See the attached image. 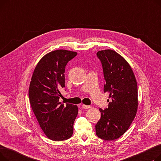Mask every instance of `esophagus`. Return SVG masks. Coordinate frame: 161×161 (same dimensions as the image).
Returning <instances> with one entry per match:
<instances>
[{"instance_id": "obj_1", "label": "esophagus", "mask_w": 161, "mask_h": 161, "mask_svg": "<svg viewBox=\"0 0 161 161\" xmlns=\"http://www.w3.org/2000/svg\"><path fill=\"white\" fill-rule=\"evenodd\" d=\"M82 108L84 109H89L90 108V106H87V105H85V104H83L82 105Z\"/></svg>"}]
</instances>
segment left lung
Segmentation results:
<instances>
[{"label": "left lung", "instance_id": "1", "mask_svg": "<svg viewBox=\"0 0 161 161\" xmlns=\"http://www.w3.org/2000/svg\"><path fill=\"white\" fill-rule=\"evenodd\" d=\"M97 55L103 69L104 92H109L112 102L107 108L99 109L101 117L95 125L96 134L101 139L114 140L128 130L136 116L137 82L129 64L115 51H99Z\"/></svg>", "mask_w": 161, "mask_h": 161}]
</instances>
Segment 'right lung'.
Segmentation results:
<instances>
[{"label":"right lung","instance_id":"add662e5","mask_svg":"<svg viewBox=\"0 0 161 161\" xmlns=\"http://www.w3.org/2000/svg\"><path fill=\"white\" fill-rule=\"evenodd\" d=\"M77 53L64 49L53 51L42 57L34 70L29 89L32 111L46 136L63 141L73 134L77 117L76 105L61 103V90L65 87V67Z\"/></svg>","mask_w":161,"mask_h":161}]
</instances>
